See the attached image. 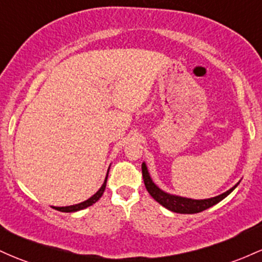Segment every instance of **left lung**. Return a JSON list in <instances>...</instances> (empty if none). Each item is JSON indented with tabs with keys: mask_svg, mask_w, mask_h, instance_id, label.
<instances>
[{
	"mask_svg": "<svg viewBox=\"0 0 262 262\" xmlns=\"http://www.w3.org/2000/svg\"><path fill=\"white\" fill-rule=\"evenodd\" d=\"M142 174H143V180H144L145 188L148 190L149 194L154 198L155 200L159 204H162L164 208L169 209V210L174 212H179V214H196V212L204 211L206 209L211 208L212 205L217 204L221 201L224 198H226L228 195L234 190L237 186H234L230 190L225 191L224 194L217 195L215 198H210V199H204V200H194V199H186V198L177 196V195H170L166 194L163 190H160L157 185L153 183V180L150 179L148 173V169L144 163L142 164Z\"/></svg>",
	"mask_w": 262,
	"mask_h": 262,
	"instance_id": "8db88e82",
	"label": "left lung"
}]
</instances>
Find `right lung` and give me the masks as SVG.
I'll use <instances>...</instances> for the list:
<instances>
[{
  "mask_svg": "<svg viewBox=\"0 0 262 262\" xmlns=\"http://www.w3.org/2000/svg\"><path fill=\"white\" fill-rule=\"evenodd\" d=\"M108 171H109V170H108ZM107 178H108V175H107ZM107 178H105L104 183H103V185H102V188H100L99 190L97 191L96 194L93 195V196H91V198H89L88 200L83 201V203H80V204H76V205H71V206H63V208H57V206H54V209H56V210H58V211H63V212H73V211H78V210H82V209H84V208H88V206L93 205V204L96 203V201H98V200H99V198L102 196V195H103V192H104V189H105V184H107Z\"/></svg>",
  "mask_w": 262,
  "mask_h": 262,
  "instance_id": "add662e5",
  "label": "right lung"
}]
</instances>
